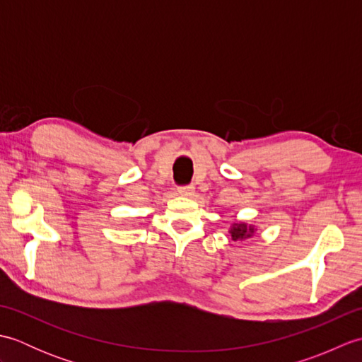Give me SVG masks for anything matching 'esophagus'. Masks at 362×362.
<instances>
[{
    "mask_svg": "<svg viewBox=\"0 0 362 362\" xmlns=\"http://www.w3.org/2000/svg\"><path fill=\"white\" fill-rule=\"evenodd\" d=\"M177 191H179L180 196H191L194 193V187L193 185H185V187H179L177 188Z\"/></svg>",
    "mask_w": 362,
    "mask_h": 362,
    "instance_id": "1",
    "label": "esophagus"
}]
</instances>
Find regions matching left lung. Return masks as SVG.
Masks as SVG:
<instances>
[{"label": "left lung", "mask_w": 362, "mask_h": 362, "mask_svg": "<svg viewBox=\"0 0 362 362\" xmlns=\"http://www.w3.org/2000/svg\"><path fill=\"white\" fill-rule=\"evenodd\" d=\"M255 227L245 224V222H235L230 228V235H232L233 241H244L255 233Z\"/></svg>", "instance_id": "1"}]
</instances>
